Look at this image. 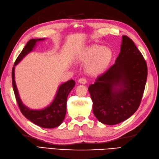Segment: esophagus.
Here are the masks:
<instances>
[{
    "instance_id": "esophagus-1",
    "label": "esophagus",
    "mask_w": 159,
    "mask_h": 159,
    "mask_svg": "<svg viewBox=\"0 0 159 159\" xmlns=\"http://www.w3.org/2000/svg\"><path fill=\"white\" fill-rule=\"evenodd\" d=\"M86 82L87 81H86V79H84V78H80L79 80V83L80 84H85L86 83Z\"/></svg>"
}]
</instances>
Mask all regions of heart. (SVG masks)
I'll use <instances>...</instances> for the list:
<instances>
[{"mask_svg":"<svg viewBox=\"0 0 159 159\" xmlns=\"http://www.w3.org/2000/svg\"><path fill=\"white\" fill-rule=\"evenodd\" d=\"M113 57L111 50L106 47L93 45L83 50L78 60L84 63H89L88 71L92 75L102 73L107 69Z\"/></svg>","mask_w":159,"mask_h":159,"instance_id":"heart-1","label":"heart"}]
</instances>
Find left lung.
I'll list each match as a JSON object with an SVG mask.
<instances>
[{"instance_id": "obj_1", "label": "left lung", "mask_w": 159, "mask_h": 159, "mask_svg": "<svg viewBox=\"0 0 159 159\" xmlns=\"http://www.w3.org/2000/svg\"><path fill=\"white\" fill-rule=\"evenodd\" d=\"M147 78L145 60L134 42L123 35L115 63L89 87L98 120L111 125L130 117L140 105Z\"/></svg>"}]
</instances>
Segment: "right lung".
<instances>
[{
	"label": "right lung",
	"instance_id": "obj_1",
	"mask_svg": "<svg viewBox=\"0 0 159 159\" xmlns=\"http://www.w3.org/2000/svg\"><path fill=\"white\" fill-rule=\"evenodd\" d=\"M44 39H31L25 45L14 63L12 70V80L14 95L22 114L35 125L50 129L58 127L63 121L66 111V100L69 93L75 85V80H69L61 84L53 102L49 106L41 110H32L25 106L20 99L15 82L14 74L15 66L17 65L29 53L32 52L37 42Z\"/></svg>",
	"mask_w": 159,
	"mask_h": 159
}]
</instances>
